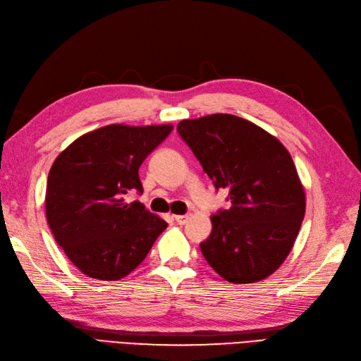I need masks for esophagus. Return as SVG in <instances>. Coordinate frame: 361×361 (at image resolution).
I'll return each instance as SVG.
<instances>
[{
  "label": "esophagus",
  "mask_w": 361,
  "mask_h": 361,
  "mask_svg": "<svg viewBox=\"0 0 361 361\" xmlns=\"http://www.w3.org/2000/svg\"><path fill=\"white\" fill-rule=\"evenodd\" d=\"M173 220H176L178 225H184L189 220V216L188 214H177V216H173Z\"/></svg>",
  "instance_id": "1"
}]
</instances>
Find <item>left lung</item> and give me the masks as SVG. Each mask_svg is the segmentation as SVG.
<instances>
[{
    "label": "left lung",
    "instance_id": "left-lung-1",
    "mask_svg": "<svg viewBox=\"0 0 361 361\" xmlns=\"http://www.w3.org/2000/svg\"><path fill=\"white\" fill-rule=\"evenodd\" d=\"M177 130L232 207L212 216L201 252L231 283L273 274L293 249L306 193L289 151L259 126L231 114L183 120Z\"/></svg>",
    "mask_w": 361,
    "mask_h": 361
}]
</instances>
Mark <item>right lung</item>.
<instances>
[{
    "label": "right lung",
    "instance_id": "right-lung-1",
    "mask_svg": "<svg viewBox=\"0 0 361 361\" xmlns=\"http://www.w3.org/2000/svg\"><path fill=\"white\" fill-rule=\"evenodd\" d=\"M173 126L109 124L79 136L51 166L46 219L67 258L97 281H120L141 264L168 226L141 202L139 166Z\"/></svg>",
    "mask_w": 361,
    "mask_h": 361
}]
</instances>
